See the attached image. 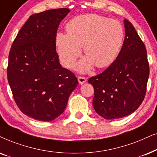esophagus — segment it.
I'll use <instances>...</instances> for the list:
<instances>
[{"instance_id":"obj_1","label":"esophagus","mask_w":157,"mask_h":157,"mask_svg":"<svg viewBox=\"0 0 157 157\" xmlns=\"http://www.w3.org/2000/svg\"><path fill=\"white\" fill-rule=\"evenodd\" d=\"M77 79H78L79 83H80V84H83V83H85L87 81V79L85 78V77L79 76L78 78H77Z\"/></svg>"}]
</instances>
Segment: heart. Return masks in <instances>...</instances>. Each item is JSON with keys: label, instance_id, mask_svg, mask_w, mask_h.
Listing matches in <instances>:
<instances>
[{"label": "heart", "instance_id": "heart-1", "mask_svg": "<svg viewBox=\"0 0 157 157\" xmlns=\"http://www.w3.org/2000/svg\"><path fill=\"white\" fill-rule=\"evenodd\" d=\"M67 33L56 36L62 63L67 68L74 67L83 45L87 56L78 64L81 72L90 70L93 64L103 68L111 64L118 57L124 39V29L118 21L98 14L77 16L66 26Z\"/></svg>", "mask_w": 157, "mask_h": 157}]
</instances>
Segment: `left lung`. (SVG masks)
<instances>
[{"label":"left lung","mask_w":157,"mask_h":157,"mask_svg":"<svg viewBox=\"0 0 157 157\" xmlns=\"http://www.w3.org/2000/svg\"><path fill=\"white\" fill-rule=\"evenodd\" d=\"M124 26L126 36L116 59L88 80L94 87V109L108 120L134 112L147 92L149 65L146 47L130 21L125 19Z\"/></svg>","instance_id":"8db88e82"}]
</instances>
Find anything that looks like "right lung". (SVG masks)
Here are the masks:
<instances>
[{
    "instance_id": "1",
    "label": "right lung",
    "mask_w": 157,
    "mask_h": 157,
    "mask_svg": "<svg viewBox=\"0 0 157 157\" xmlns=\"http://www.w3.org/2000/svg\"><path fill=\"white\" fill-rule=\"evenodd\" d=\"M70 9L31 15L14 39L8 56V81L16 105L35 120L52 121L65 109L77 77L59 62L56 36Z\"/></svg>"
}]
</instances>
